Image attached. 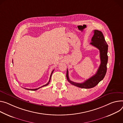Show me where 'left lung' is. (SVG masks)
<instances>
[{
    "label": "left lung",
    "instance_id": "1",
    "mask_svg": "<svg viewBox=\"0 0 123 123\" xmlns=\"http://www.w3.org/2000/svg\"><path fill=\"white\" fill-rule=\"evenodd\" d=\"M90 44L99 50L100 64L96 74L82 83H76L70 80L68 70V69L67 70L66 77L68 81L72 85L81 88L89 89L96 86L104 79L106 73L108 45L101 31L98 30H94V35L92 38Z\"/></svg>",
    "mask_w": 123,
    "mask_h": 123
}]
</instances>
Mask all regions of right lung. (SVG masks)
<instances>
[{
	"instance_id": "1",
	"label": "right lung",
	"mask_w": 123,
	"mask_h": 123,
	"mask_svg": "<svg viewBox=\"0 0 123 123\" xmlns=\"http://www.w3.org/2000/svg\"><path fill=\"white\" fill-rule=\"evenodd\" d=\"M53 71H54V70H53L52 71V72H51V74H50V78H49V81L46 84H45V85H43V86H41V87H39V88H36V89H27V88H25V89H27V90H32V91H36V90H38V89H40V88H42V87H43V86H47V85H49V82L50 81V80H51V75H52V73H53Z\"/></svg>"
}]
</instances>
